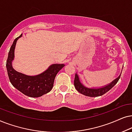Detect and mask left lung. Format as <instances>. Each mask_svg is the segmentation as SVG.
<instances>
[{
	"label": "left lung",
	"instance_id": "obj_1",
	"mask_svg": "<svg viewBox=\"0 0 132 132\" xmlns=\"http://www.w3.org/2000/svg\"><path fill=\"white\" fill-rule=\"evenodd\" d=\"M121 74L119 76L114 80L113 81L110 82L108 85L104 86V87H101V88H88V87L84 86L81 82H80V79H79L78 75L75 73V79H74V86L77 91H78L80 94H83L84 95L90 96V97H96V96H101L110 90L116 84L118 81L119 79L120 78Z\"/></svg>",
	"mask_w": 132,
	"mask_h": 132
}]
</instances>
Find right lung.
Wrapping results in <instances>:
<instances>
[{"mask_svg": "<svg viewBox=\"0 0 132 132\" xmlns=\"http://www.w3.org/2000/svg\"><path fill=\"white\" fill-rule=\"evenodd\" d=\"M22 36V34L15 38L9 51L6 64L9 79L12 85L25 95L32 98L40 97L51 90L56 75L64 64H53L43 73L35 76L26 75L16 71L12 66V61L14 57L17 41Z\"/></svg>", "mask_w": 132, "mask_h": 132, "instance_id": "1", "label": "right lung"}]
</instances>
